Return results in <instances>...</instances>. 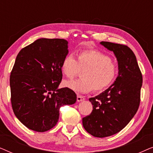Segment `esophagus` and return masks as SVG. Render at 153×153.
Returning <instances> with one entry per match:
<instances>
[{
    "label": "esophagus",
    "instance_id": "obj_1",
    "mask_svg": "<svg viewBox=\"0 0 153 153\" xmlns=\"http://www.w3.org/2000/svg\"><path fill=\"white\" fill-rule=\"evenodd\" d=\"M76 100L78 102H82V101H84L85 100V98L83 97V96H81L80 95H77V97H76Z\"/></svg>",
    "mask_w": 153,
    "mask_h": 153
}]
</instances>
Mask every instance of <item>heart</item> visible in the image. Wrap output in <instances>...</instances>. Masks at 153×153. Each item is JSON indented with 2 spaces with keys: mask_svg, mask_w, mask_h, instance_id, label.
I'll list each match as a JSON object with an SVG mask.
<instances>
[{
  "mask_svg": "<svg viewBox=\"0 0 153 153\" xmlns=\"http://www.w3.org/2000/svg\"><path fill=\"white\" fill-rule=\"evenodd\" d=\"M61 72L67 78L76 76L83 70L79 80L66 81L65 85L79 93L102 91L114 82L118 74L117 65L109 56L96 49H83L76 53V59L67 55L62 60Z\"/></svg>",
  "mask_w": 153,
  "mask_h": 153,
  "instance_id": "heart-1",
  "label": "heart"
}]
</instances>
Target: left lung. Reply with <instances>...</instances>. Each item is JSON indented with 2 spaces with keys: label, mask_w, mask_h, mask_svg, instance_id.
Listing matches in <instances>:
<instances>
[{
  "label": "left lung",
  "mask_w": 153,
  "mask_h": 153,
  "mask_svg": "<svg viewBox=\"0 0 153 153\" xmlns=\"http://www.w3.org/2000/svg\"><path fill=\"white\" fill-rule=\"evenodd\" d=\"M100 45L114 52L118 66V74L106 91L89 101L93 111L83 118L84 129L93 137L114 135L128 124L139 108L143 78L136 56L125 45L108 42Z\"/></svg>",
  "instance_id": "1"
}]
</instances>
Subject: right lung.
I'll list each match as a JSON object with an SVG mask.
<instances>
[{
  "label": "right lung",
  "mask_w": 153,
  "mask_h": 153,
  "mask_svg": "<svg viewBox=\"0 0 153 153\" xmlns=\"http://www.w3.org/2000/svg\"><path fill=\"white\" fill-rule=\"evenodd\" d=\"M68 52L65 39L39 38L16 56L10 79L12 106L18 120L31 130L53 128L60 106L76 101L72 90L58 88L61 62Z\"/></svg>",
  "instance_id": "add662e5"
}]
</instances>
